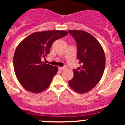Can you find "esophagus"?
Wrapping results in <instances>:
<instances>
[{
    "instance_id": "1",
    "label": "esophagus",
    "mask_w": 125,
    "mask_h": 125,
    "mask_svg": "<svg viewBox=\"0 0 125 125\" xmlns=\"http://www.w3.org/2000/svg\"><path fill=\"white\" fill-rule=\"evenodd\" d=\"M66 69V67H59V71H64Z\"/></svg>"
}]
</instances>
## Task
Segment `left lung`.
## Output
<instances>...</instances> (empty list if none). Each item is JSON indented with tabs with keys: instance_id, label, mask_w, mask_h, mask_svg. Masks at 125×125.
<instances>
[{
	"instance_id": "8db88e82",
	"label": "left lung",
	"mask_w": 125,
	"mask_h": 125,
	"mask_svg": "<svg viewBox=\"0 0 125 125\" xmlns=\"http://www.w3.org/2000/svg\"><path fill=\"white\" fill-rule=\"evenodd\" d=\"M77 43V58L80 67L74 69V77L69 81L70 88L83 94L91 91L102 78L105 68V55L100 43L89 33L69 30Z\"/></svg>"
}]
</instances>
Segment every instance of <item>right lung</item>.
I'll use <instances>...</instances> for the list:
<instances>
[{"instance_id": "right-lung-1", "label": "right lung", "mask_w": 125, "mask_h": 125, "mask_svg": "<svg viewBox=\"0 0 125 125\" xmlns=\"http://www.w3.org/2000/svg\"><path fill=\"white\" fill-rule=\"evenodd\" d=\"M66 31H47L30 34L20 42L14 55V68L19 82L34 93L44 91L50 85L58 68L41 61L47 57L52 43L66 36Z\"/></svg>"}]
</instances>
